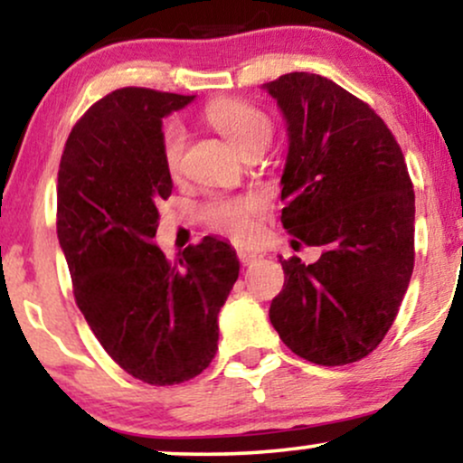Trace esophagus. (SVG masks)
<instances>
[{
    "label": "esophagus",
    "mask_w": 463,
    "mask_h": 463,
    "mask_svg": "<svg viewBox=\"0 0 463 463\" xmlns=\"http://www.w3.org/2000/svg\"><path fill=\"white\" fill-rule=\"evenodd\" d=\"M237 256H239V260H241V265H251V262H256V260L262 259L260 251L245 250V248H239L237 250Z\"/></svg>",
    "instance_id": "1"
}]
</instances>
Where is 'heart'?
I'll return each mask as SVG.
<instances>
[{
  "label": "heart",
  "instance_id": "b5f03b06",
  "mask_svg": "<svg viewBox=\"0 0 463 463\" xmlns=\"http://www.w3.org/2000/svg\"><path fill=\"white\" fill-rule=\"evenodd\" d=\"M204 119L212 124L226 140H231L239 151L254 143H269L271 121L256 104L239 98H220L207 104ZM162 157L171 173H179L185 151V130L179 121H166L162 128ZM260 203L251 196L215 198L203 209V220L212 231L228 235L237 241H245L259 226Z\"/></svg>",
  "mask_w": 463,
  "mask_h": 463
}]
</instances>
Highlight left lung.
I'll list each match as a JSON object with an SVG mask.
<instances>
[{
	"label": "left lung",
	"mask_w": 463,
	"mask_h": 463,
	"mask_svg": "<svg viewBox=\"0 0 463 463\" xmlns=\"http://www.w3.org/2000/svg\"><path fill=\"white\" fill-rule=\"evenodd\" d=\"M288 126L282 224L320 259L282 262L269 318L316 365H348L383 342L414 267V192L397 140L370 104L320 74L265 85Z\"/></svg>",
	"instance_id": "obj_1"
}]
</instances>
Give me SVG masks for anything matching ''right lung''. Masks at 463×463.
I'll list each match as a JSON object with an SVG mask.
<instances>
[{
	"mask_svg": "<svg viewBox=\"0 0 463 463\" xmlns=\"http://www.w3.org/2000/svg\"><path fill=\"white\" fill-rule=\"evenodd\" d=\"M192 100L147 87L110 91L76 121L57 173V239L76 306L110 359L156 387L207 370L239 278L235 250L215 237L175 262L154 245L157 203L173 192L162 117Z\"/></svg>",
	"mask_w": 463,
	"mask_h": 463,
	"instance_id": "right-lung-1",
	"label": "right lung"
}]
</instances>
